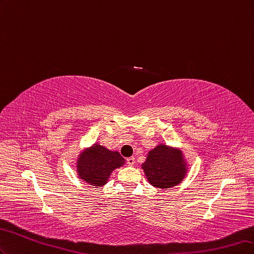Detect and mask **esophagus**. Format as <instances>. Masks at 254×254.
I'll use <instances>...</instances> for the list:
<instances>
[{"mask_svg": "<svg viewBox=\"0 0 254 254\" xmlns=\"http://www.w3.org/2000/svg\"><path fill=\"white\" fill-rule=\"evenodd\" d=\"M127 162L128 166H134L135 158L134 157H128V158H127Z\"/></svg>", "mask_w": 254, "mask_h": 254, "instance_id": "obj_1", "label": "esophagus"}]
</instances>
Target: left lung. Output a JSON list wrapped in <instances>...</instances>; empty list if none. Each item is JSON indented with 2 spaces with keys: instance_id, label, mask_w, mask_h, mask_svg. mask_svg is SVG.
Segmentation results:
<instances>
[{
  "instance_id": "obj_1",
  "label": "left lung",
  "mask_w": 254,
  "mask_h": 254,
  "mask_svg": "<svg viewBox=\"0 0 254 254\" xmlns=\"http://www.w3.org/2000/svg\"><path fill=\"white\" fill-rule=\"evenodd\" d=\"M142 169L150 184L161 189L178 185L186 174L181 153L166 145H158L151 151Z\"/></svg>"
}]
</instances>
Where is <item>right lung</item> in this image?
<instances>
[{"label":"right lung","mask_w":254,"mask_h":254,"mask_svg":"<svg viewBox=\"0 0 254 254\" xmlns=\"http://www.w3.org/2000/svg\"><path fill=\"white\" fill-rule=\"evenodd\" d=\"M125 165L124 157L118 152H112L99 144L93 145L80 155L78 161L79 176L93 186H103L112 171Z\"/></svg>","instance_id":"right-lung-1"}]
</instances>
